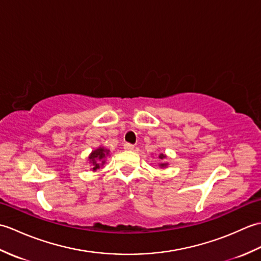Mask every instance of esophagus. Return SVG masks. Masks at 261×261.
<instances>
[{
	"instance_id": "esophagus-1",
	"label": "esophagus",
	"mask_w": 261,
	"mask_h": 261,
	"mask_svg": "<svg viewBox=\"0 0 261 261\" xmlns=\"http://www.w3.org/2000/svg\"><path fill=\"white\" fill-rule=\"evenodd\" d=\"M123 148L125 149V150H134V148H135V146L132 145V143H129V142H126V143H124V146H123Z\"/></svg>"
}]
</instances>
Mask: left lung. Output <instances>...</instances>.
Listing matches in <instances>:
<instances>
[{
    "label": "left lung",
    "instance_id": "8db88e82",
    "mask_svg": "<svg viewBox=\"0 0 261 261\" xmlns=\"http://www.w3.org/2000/svg\"><path fill=\"white\" fill-rule=\"evenodd\" d=\"M159 158H160V159H165L166 156H165L164 153H160V154H159ZM166 165H167V164H160V166H162V167H165Z\"/></svg>",
    "mask_w": 261,
    "mask_h": 261
}]
</instances>
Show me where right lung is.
Here are the masks:
<instances>
[{
  "mask_svg": "<svg viewBox=\"0 0 261 261\" xmlns=\"http://www.w3.org/2000/svg\"><path fill=\"white\" fill-rule=\"evenodd\" d=\"M108 153H109L108 149H104V148H102V147L97 148L96 150H94V151L91 153L90 160H91V163H92V168H93V170L98 169V168L101 167V166L105 163L104 158H105V156H108Z\"/></svg>",
  "mask_w": 261,
  "mask_h": 261,
  "instance_id": "1",
  "label": "right lung"
}]
</instances>
